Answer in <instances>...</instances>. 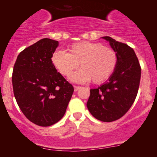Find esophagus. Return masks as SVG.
Here are the masks:
<instances>
[{
  "mask_svg": "<svg viewBox=\"0 0 157 157\" xmlns=\"http://www.w3.org/2000/svg\"><path fill=\"white\" fill-rule=\"evenodd\" d=\"M74 88H75V91H78L80 89V86H74Z\"/></svg>",
  "mask_w": 157,
  "mask_h": 157,
  "instance_id": "34e87169",
  "label": "esophagus"
}]
</instances>
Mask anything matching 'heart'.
<instances>
[{
    "instance_id": "1",
    "label": "heart",
    "mask_w": 157,
    "mask_h": 157,
    "mask_svg": "<svg viewBox=\"0 0 157 157\" xmlns=\"http://www.w3.org/2000/svg\"><path fill=\"white\" fill-rule=\"evenodd\" d=\"M67 51H56L52 62L63 76L70 75L80 64L82 69L72 75L73 81L82 82L91 79L94 84H101L112 76L117 66L116 51L102 43L79 41L69 45Z\"/></svg>"
}]
</instances>
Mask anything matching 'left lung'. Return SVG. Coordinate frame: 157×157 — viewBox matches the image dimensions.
<instances>
[{
	"label": "left lung",
	"mask_w": 157,
	"mask_h": 157,
	"mask_svg": "<svg viewBox=\"0 0 157 157\" xmlns=\"http://www.w3.org/2000/svg\"><path fill=\"white\" fill-rule=\"evenodd\" d=\"M118 56L114 73L109 81L90 90L87 108L91 114L102 122H112L123 117L135 101L141 79V66L134 49L127 44L108 36Z\"/></svg>",
	"instance_id": "8db88e82"
}]
</instances>
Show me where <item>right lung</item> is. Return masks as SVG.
I'll use <instances>...</instances> for the list:
<instances>
[{"label": "right lung", "mask_w": 157, "mask_h": 157, "mask_svg": "<svg viewBox=\"0 0 157 157\" xmlns=\"http://www.w3.org/2000/svg\"><path fill=\"white\" fill-rule=\"evenodd\" d=\"M57 41L43 38L18 55L12 86L19 109L33 123L48 127L65 114L74 87L57 72L52 56Z\"/></svg>", "instance_id": "right-lung-1"}]
</instances>
